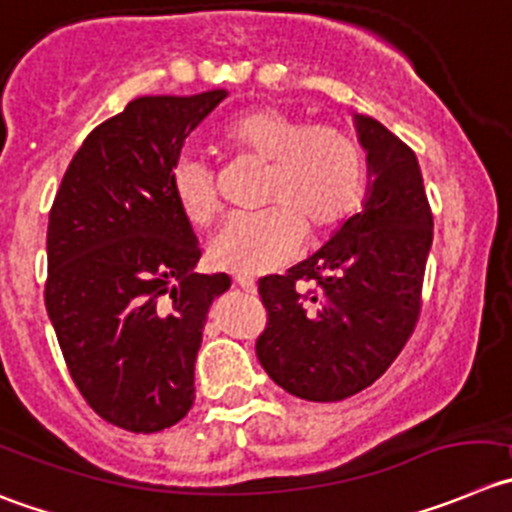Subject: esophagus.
<instances>
[{
  "instance_id": "1",
  "label": "esophagus",
  "mask_w": 512,
  "mask_h": 512,
  "mask_svg": "<svg viewBox=\"0 0 512 512\" xmlns=\"http://www.w3.org/2000/svg\"><path fill=\"white\" fill-rule=\"evenodd\" d=\"M234 285L245 290V293H255V280L252 278H234Z\"/></svg>"
}]
</instances>
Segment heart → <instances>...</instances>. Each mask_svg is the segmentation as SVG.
<instances>
[{
    "label": "heart",
    "mask_w": 512,
    "mask_h": 512,
    "mask_svg": "<svg viewBox=\"0 0 512 512\" xmlns=\"http://www.w3.org/2000/svg\"><path fill=\"white\" fill-rule=\"evenodd\" d=\"M237 156L267 164L257 214H237L209 240L212 267L232 275L278 270L298 255L305 229L321 234L351 217L364 197L366 151L341 123H310L283 108H255L222 128ZM171 194L191 224L204 227L222 209L212 166L181 154L171 166Z\"/></svg>",
    "instance_id": "heart-1"
}]
</instances>
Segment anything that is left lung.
<instances>
[{
  "label": "left lung",
  "instance_id": "1",
  "mask_svg": "<svg viewBox=\"0 0 512 512\" xmlns=\"http://www.w3.org/2000/svg\"><path fill=\"white\" fill-rule=\"evenodd\" d=\"M356 128L371 171L364 209L313 257L257 283L267 310L257 358L275 384L308 401H341L374 384L422 313L434 224L422 169L379 121L356 116Z\"/></svg>",
  "mask_w": 512,
  "mask_h": 512
}]
</instances>
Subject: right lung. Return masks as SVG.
<instances>
[{
	"mask_svg": "<svg viewBox=\"0 0 512 512\" xmlns=\"http://www.w3.org/2000/svg\"><path fill=\"white\" fill-rule=\"evenodd\" d=\"M224 98L131 100L88 133L52 202L47 315L88 407L128 432L186 417L207 310L232 285L194 272L202 252L169 181L184 138Z\"/></svg>",
	"mask_w": 512,
	"mask_h": 512,
	"instance_id": "add662e5",
	"label": "right lung"
}]
</instances>
